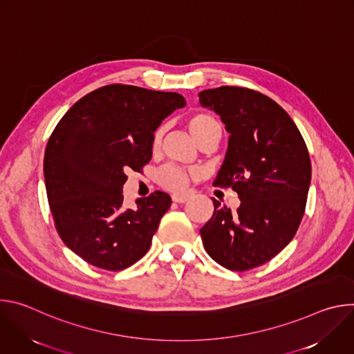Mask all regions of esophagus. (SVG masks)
I'll return each mask as SVG.
<instances>
[{
	"instance_id": "obj_1",
	"label": "esophagus",
	"mask_w": 354,
	"mask_h": 354,
	"mask_svg": "<svg viewBox=\"0 0 354 354\" xmlns=\"http://www.w3.org/2000/svg\"><path fill=\"white\" fill-rule=\"evenodd\" d=\"M172 200L175 201V203H186V201L189 200L187 196H182V194H172Z\"/></svg>"
}]
</instances>
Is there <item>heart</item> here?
Listing matches in <instances>:
<instances>
[{"instance_id":"1","label":"heart","mask_w":354,"mask_h":354,"mask_svg":"<svg viewBox=\"0 0 354 354\" xmlns=\"http://www.w3.org/2000/svg\"><path fill=\"white\" fill-rule=\"evenodd\" d=\"M187 127L192 136L194 137V140L197 141V144L206 140L207 137L213 136L214 133H220L218 122L207 113H196L190 116L187 120ZM160 137H161V130H157L153 137L154 145L158 144ZM189 180H190V175L183 168L175 167V165H167L162 169H160L157 174V182L172 192H183L187 187Z\"/></svg>"}]
</instances>
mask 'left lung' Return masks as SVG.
Here are the masks:
<instances>
[{
    "label": "left lung",
    "instance_id": "1",
    "mask_svg": "<svg viewBox=\"0 0 354 354\" xmlns=\"http://www.w3.org/2000/svg\"><path fill=\"white\" fill-rule=\"evenodd\" d=\"M230 133L216 186L241 200L231 212L213 198L214 213L200 230L207 254L221 266L245 272L284 249L304 216L311 183L310 154L295 123L269 96L241 86L198 93Z\"/></svg>",
    "mask_w": 354,
    "mask_h": 354
}]
</instances>
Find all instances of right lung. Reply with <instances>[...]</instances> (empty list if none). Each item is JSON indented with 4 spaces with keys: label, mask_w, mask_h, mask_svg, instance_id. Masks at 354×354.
I'll use <instances>...</instances> for the list:
<instances>
[{
    "label": "right lung",
    "mask_w": 354,
    "mask_h": 354,
    "mask_svg": "<svg viewBox=\"0 0 354 354\" xmlns=\"http://www.w3.org/2000/svg\"><path fill=\"white\" fill-rule=\"evenodd\" d=\"M185 105L176 92L112 84L81 97L50 136L43 165L50 210L63 242L89 265L118 272L147 254L171 197L157 190L126 209V172L149 162L154 131Z\"/></svg>",
    "instance_id": "add662e5"
}]
</instances>
